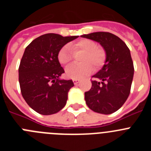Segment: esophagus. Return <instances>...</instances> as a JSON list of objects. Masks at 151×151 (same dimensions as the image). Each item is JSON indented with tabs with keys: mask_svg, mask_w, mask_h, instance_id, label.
I'll use <instances>...</instances> for the list:
<instances>
[{
	"mask_svg": "<svg viewBox=\"0 0 151 151\" xmlns=\"http://www.w3.org/2000/svg\"><path fill=\"white\" fill-rule=\"evenodd\" d=\"M73 82H74L75 85H77V84H78V82H80V80H79V79H73Z\"/></svg>",
	"mask_w": 151,
	"mask_h": 151,
	"instance_id": "esophagus-1",
	"label": "esophagus"
}]
</instances>
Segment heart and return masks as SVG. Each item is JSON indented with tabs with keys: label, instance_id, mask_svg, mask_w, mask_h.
<instances>
[{
	"label": "heart",
	"instance_id": "1",
	"mask_svg": "<svg viewBox=\"0 0 151 151\" xmlns=\"http://www.w3.org/2000/svg\"><path fill=\"white\" fill-rule=\"evenodd\" d=\"M82 53L78 65H73L66 69V76L73 79L83 78L91 74L94 69H99L106 60L104 49L97 47L95 42L89 39H82L70 46L63 47L57 54V59L63 66H69L73 60V54Z\"/></svg>",
	"mask_w": 151,
	"mask_h": 151
}]
</instances>
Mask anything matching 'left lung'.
Returning <instances> with one entry per match:
<instances>
[{
	"instance_id": "obj_1",
	"label": "left lung",
	"mask_w": 151,
	"mask_h": 151,
	"mask_svg": "<svg viewBox=\"0 0 151 151\" xmlns=\"http://www.w3.org/2000/svg\"><path fill=\"white\" fill-rule=\"evenodd\" d=\"M82 38L99 42L106 52L102 69L92 76L91 88L85 92L86 104L101 114H111L124 104L130 94L134 65L127 45L118 36L98 32Z\"/></svg>"
}]
</instances>
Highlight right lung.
Masks as SVG:
<instances>
[{"mask_svg": "<svg viewBox=\"0 0 151 151\" xmlns=\"http://www.w3.org/2000/svg\"><path fill=\"white\" fill-rule=\"evenodd\" d=\"M78 36L63 37L54 33L33 40L24 51L19 66V82L24 100L37 113L51 115L65 106L72 80H60L64 69L57 54Z\"/></svg>", "mask_w": 151, "mask_h": 151, "instance_id": "1", "label": "right lung"}]
</instances>
